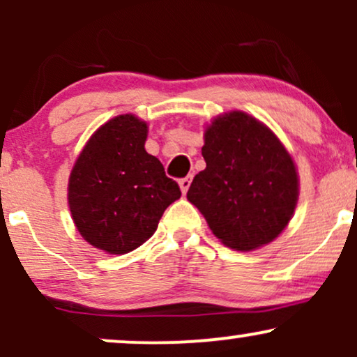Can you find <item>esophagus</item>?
Wrapping results in <instances>:
<instances>
[{"mask_svg": "<svg viewBox=\"0 0 357 357\" xmlns=\"http://www.w3.org/2000/svg\"><path fill=\"white\" fill-rule=\"evenodd\" d=\"M191 176H186V178H183V179H179V188H181V191H183V195H186V191L190 190V184H191Z\"/></svg>", "mask_w": 357, "mask_h": 357, "instance_id": "esophagus-1", "label": "esophagus"}]
</instances>
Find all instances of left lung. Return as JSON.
I'll use <instances>...</instances> for the list:
<instances>
[{
  "instance_id": "obj_1",
  "label": "left lung",
  "mask_w": 357,
  "mask_h": 357,
  "mask_svg": "<svg viewBox=\"0 0 357 357\" xmlns=\"http://www.w3.org/2000/svg\"><path fill=\"white\" fill-rule=\"evenodd\" d=\"M206 169L192 179L188 199L227 247L248 252L289 225L298 198L292 158L275 134L245 112L216 117L204 132Z\"/></svg>"
}]
</instances>
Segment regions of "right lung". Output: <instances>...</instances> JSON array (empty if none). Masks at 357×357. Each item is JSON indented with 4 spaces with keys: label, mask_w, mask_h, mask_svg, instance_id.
Listing matches in <instances>:
<instances>
[{
    "label": "right lung",
    "mask_w": 357,
    "mask_h": 357,
    "mask_svg": "<svg viewBox=\"0 0 357 357\" xmlns=\"http://www.w3.org/2000/svg\"><path fill=\"white\" fill-rule=\"evenodd\" d=\"M147 124L124 114L85 144L68 181L77 230L92 247L121 255L153 236L162 213L181 196L161 161L147 154Z\"/></svg>",
    "instance_id": "right-lung-1"
}]
</instances>
